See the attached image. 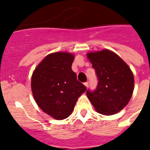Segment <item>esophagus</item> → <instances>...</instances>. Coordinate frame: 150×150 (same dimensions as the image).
<instances>
[{
  "instance_id": "obj_1",
  "label": "esophagus",
  "mask_w": 150,
  "mask_h": 150,
  "mask_svg": "<svg viewBox=\"0 0 150 150\" xmlns=\"http://www.w3.org/2000/svg\"><path fill=\"white\" fill-rule=\"evenodd\" d=\"M84 85H85V86H86V87H88V82H86V83H84Z\"/></svg>"
}]
</instances>
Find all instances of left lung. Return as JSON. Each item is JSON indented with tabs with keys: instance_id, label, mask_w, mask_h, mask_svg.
<instances>
[{
	"instance_id": "1",
	"label": "left lung",
	"mask_w": 150,
	"mask_h": 150,
	"mask_svg": "<svg viewBox=\"0 0 150 150\" xmlns=\"http://www.w3.org/2000/svg\"><path fill=\"white\" fill-rule=\"evenodd\" d=\"M88 60L95 70L98 86L86 95L96 111L103 115L120 112L128 104L134 86L130 67L119 55L107 50L89 52Z\"/></svg>"
}]
</instances>
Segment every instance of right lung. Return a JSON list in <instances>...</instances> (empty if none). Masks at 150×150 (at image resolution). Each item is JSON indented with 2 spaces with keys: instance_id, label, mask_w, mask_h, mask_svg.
Returning <instances> with one entry per match:
<instances>
[{
  "instance_id": "right-lung-1",
  "label": "right lung",
  "mask_w": 150,
  "mask_h": 150,
  "mask_svg": "<svg viewBox=\"0 0 150 150\" xmlns=\"http://www.w3.org/2000/svg\"><path fill=\"white\" fill-rule=\"evenodd\" d=\"M74 59V55L67 52L50 54L32 74L31 89L36 103L55 120L68 117L78 98L86 90L72 71Z\"/></svg>"
}]
</instances>
